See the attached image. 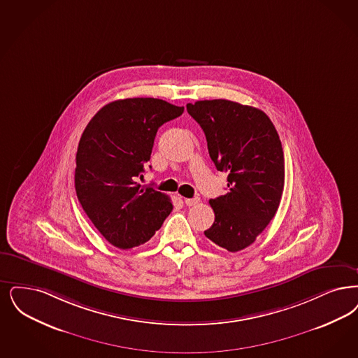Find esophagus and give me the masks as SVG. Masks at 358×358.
I'll return each mask as SVG.
<instances>
[{"label":"esophagus","mask_w":358,"mask_h":358,"mask_svg":"<svg viewBox=\"0 0 358 358\" xmlns=\"http://www.w3.org/2000/svg\"><path fill=\"white\" fill-rule=\"evenodd\" d=\"M186 206H194V205H197L199 202H200V199L199 197H194V199H185Z\"/></svg>","instance_id":"34e87169"}]
</instances>
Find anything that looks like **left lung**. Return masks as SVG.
<instances>
[{"instance_id":"1","label":"left lung","mask_w":358,"mask_h":358,"mask_svg":"<svg viewBox=\"0 0 358 358\" xmlns=\"http://www.w3.org/2000/svg\"><path fill=\"white\" fill-rule=\"evenodd\" d=\"M205 133L217 171L228 173V193L209 201L215 222L205 236L229 250L255 243L278 209L284 182V150L271 118L229 100L186 105Z\"/></svg>"}]
</instances>
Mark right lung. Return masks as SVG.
Wrapping results in <instances>:
<instances>
[{
    "label": "right lung",
    "instance_id": "obj_1",
    "mask_svg": "<svg viewBox=\"0 0 358 358\" xmlns=\"http://www.w3.org/2000/svg\"><path fill=\"white\" fill-rule=\"evenodd\" d=\"M184 113L158 99H125L89 121L76 155L74 185L86 215L106 241L130 249L149 241L171 215V199L141 186L158 128Z\"/></svg>",
    "mask_w": 358,
    "mask_h": 358
}]
</instances>
